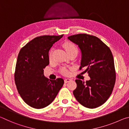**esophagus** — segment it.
Segmentation results:
<instances>
[{
	"instance_id": "34e87169",
	"label": "esophagus",
	"mask_w": 129,
	"mask_h": 129,
	"mask_svg": "<svg viewBox=\"0 0 129 129\" xmlns=\"http://www.w3.org/2000/svg\"><path fill=\"white\" fill-rule=\"evenodd\" d=\"M71 79H69V78H66L64 79V83H67V82H69L70 81H71Z\"/></svg>"
}]
</instances>
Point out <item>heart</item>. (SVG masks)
I'll return each instance as SVG.
<instances>
[{
  "instance_id": "1",
  "label": "heart",
  "mask_w": 129,
  "mask_h": 129,
  "mask_svg": "<svg viewBox=\"0 0 129 129\" xmlns=\"http://www.w3.org/2000/svg\"><path fill=\"white\" fill-rule=\"evenodd\" d=\"M63 47L66 50L67 53L69 54L71 53H78V48L77 46H76L74 43H73L71 42H64V43H63ZM52 50H51V51L49 54V58L50 59H51V56H52ZM60 72L62 74L64 75H67L69 74V71L65 67H63L62 69H61Z\"/></svg>"
}]
</instances>
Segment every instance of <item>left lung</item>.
I'll use <instances>...</instances> for the list:
<instances>
[{
	"label": "left lung",
	"mask_w": 129,
	"mask_h": 129,
	"mask_svg": "<svg viewBox=\"0 0 129 129\" xmlns=\"http://www.w3.org/2000/svg\"><path fill=\"white\" fill-rule=\"evenodd\" d=\"M68 39L79 46L82 52L79 70L90 78L86 82L76 79L73 94L79 103L89 109L103 105L112 93L116 74L113 54L109 47L95 36L86 34L70 36Z\"/></svg>",
	"instance_id": "left-lung-1"
}]
</instances>
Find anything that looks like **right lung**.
Masks as SVG:
<instances>
[{
  "instance_id": "1",
  "label": "right lung",
  "mask_w": 129,
  "mask_h": 129,
  "mask_svg": "<svg viewBox=\"0 0 129 129\" xmlns=\"http://www.w3.org/2000/svg\"><path fill=\"white\" fill-rule=\"evenodd\" d=\"M63 36L36 37L21 48L18 54L15 82L23 100L33 108L49 105L64 84L62 78L51 80L43 75V69L49 64L48 51Z\"/></svg>"
}]
</instances>
